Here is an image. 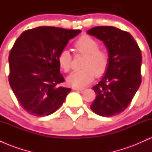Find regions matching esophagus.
Returning <instances> with one entry per match:
<instances>
[{
	"label": "esophagus",
	"instance_id": "1",
	"mask_svg": "<svg viewBox=\"0 0 152 152\" xmlns=\"http://www.w3.org/2000/svg\"><path fill=\"white\" fill-rule=\"evenodd\" d=\"M73 89L74 91H83L85 89L84 88H79V87H74L73 88Z\"/></svg>",
	"mask_w": 152,
	"mask_h": 152
}]
</instances>
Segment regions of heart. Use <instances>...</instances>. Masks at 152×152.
<instances>
[{
    "label": "heart",
    "mask_w": 152,
    "mask_h": 152,
    "mask_svg": "<svg viewBox=\"0 0 152 152\" xmlns=\"http://www.w3.org/2000/svg\"><path fill=\"white\" fill-rule=\"evenodd\" d=\"M77 53L85 56L82 67L69 75L67 81L75 87H83L93 81L96 76H101L107 69L109 62V53L106 50L99 48V42L88 36L80 37L74 43ZM58 64L64 72H69L71 68L72 56L67 50H63L58 57Z\"/></svg>",
    "instance_id": "obj_1"
}]
</instances>
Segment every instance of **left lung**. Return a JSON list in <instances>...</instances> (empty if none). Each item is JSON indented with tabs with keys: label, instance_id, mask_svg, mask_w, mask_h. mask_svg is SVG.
I'll return each instance as SVG.
<instances>
[{
	"label": "left lung",
	"instance_id": "obj_1",
	"mask_svg": "<svg viewBox=\"0 0 152 152\" xmlns=\"http://www.w3.org/2000/svg\"><path fill=\"white\" fill-rule=\"evenodd\" d=\"M103 41L109 62L106 74L92 89L96 96L91 109L102 116H112L126 109L142 82V53L129 33L113 26H96L87 31Z\"/></svg>",
	"mask_w": 152,
	"mask_h": 152
}]
</instances>
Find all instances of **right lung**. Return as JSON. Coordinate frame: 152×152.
Here are the masks:
<instances>
[{"instance_id": "obj_1", "label": "right lung", "mask_w": 152, "mask_h": 152, "mask_svg": "<svg viewBox=\"0 0 152 152\" xmlns=\"http://www.w3.org/2000/svg\"><path fill=\"white\" fill-rule=\"evenodd\" d=\"M81 32L41 26L24 31L9 54V83L17 100L29 114L44 116L62 105L69 88L60 73L58 57L69 40Z\"/></svg>"}]
</instances>
